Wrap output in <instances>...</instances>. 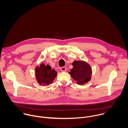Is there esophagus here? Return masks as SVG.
Here are the masks:
<instances>
[{
	"mask_svg": "<svg viewBox=\"0 0 128 128\" xmlns=\"http://www.w3.org/2000/svg\"><path fill=\"white\" fill-rule=\"evenodd\" d=\"M67 70V68L66 67H62L60 68V70L61 71H63V72H65Z\"/></svg>",
	"mask_w": 128,
	"mask_h": 128,
	"instance_id": "1",
	"label": "esophagus"
}]
</instances>
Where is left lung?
<instances>
[{"label": "left lung", "mask_w": 128, "mask_h": 128, "mask_svg": "<svg viewBox=\"0 0 128 128\" xmlns=\"http://www.w3.org/2000/svg\"><path fill=\"white\" fill-rule=\"evenodd\" d=\"M72 65L74 67L69 73L78 84H84L90 80L92 69L88 63L82 61H75Z\"/></svg>", "instance_id": "1"}]
</instances>
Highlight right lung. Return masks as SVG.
Here are the masks:
<instances>
[{
    "label": "right lung",
    "instance_id": "1",
    "mask_svg": "<svg viewBox=\"0 0 128 128\" xmlns=\"http://www.w3.org/2000/svg\"><path fill=\"white\" fill-rule=\"evenodd\" d=\"M57 71L52 69L51 67L42 64L40 67L35 68V76L38 83L43 86L48 85L52 83V81L57 76Z\"/></svg>",
    "mask_w": 128,
    "mask_h": 128
}]
</instances>
